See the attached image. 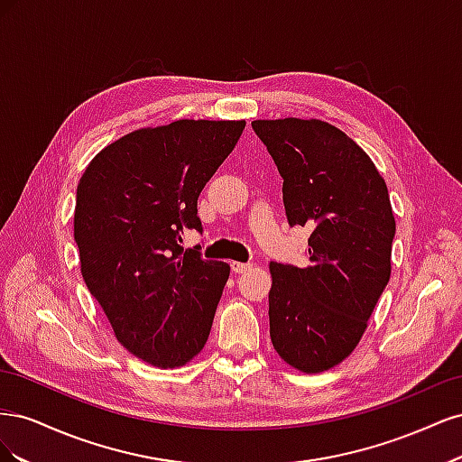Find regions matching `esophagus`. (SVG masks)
Returning a JSON list of instances; mask_svg holds the SVG:
<instances>
[{"instance_id":"esophagus-1","label":"esophagus","mask_w":462,"mask_h":462,"mask_svg":"<svg viewBox=\"0 0 462 462\" xmlns=\"http://www.w3.org/2000/svg\"><path fill=\"white\" fill-rule=\"evenodd\" d=\"M231 268H233L235 273H246V272L253 270V263H248V262H231Z\"/></svg>"}]
</instances>
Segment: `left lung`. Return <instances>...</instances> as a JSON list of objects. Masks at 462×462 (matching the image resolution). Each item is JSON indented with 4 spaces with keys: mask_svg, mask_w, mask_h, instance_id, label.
Wrapping results in <instances>:
<instances>
[{
    "mask_svg": "<svg viewBox=\"0 0 462 462\" xmlns=\"http://www.w3.org/2000/svg\"><path fill=\"white\" fill-rule=\"evenodd\" d=\"M283 177L289 226L312 229L310 265L270 263V337L289 366L326 372L351 355L391 275L395 217L368 153L319 119H258Z\"/></svg>",
    "mask_w": 462,
    "mask_h": 462,
    "instance_id": "obj_1",
    "label": "left lung"
}]
</instances>
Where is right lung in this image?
<instances>
[{
  "instance_id": "1",
  "label": "right lung",
  "mask_w": 462,
  "mask_h": 462,
  "mask_svg": "<svg viewBox=\"0 0 462 462\" xmlns=\"http://www.w3.org/2000/svg\"><path fill=\"white\" fill-rule=\"evenodd\" d=\"M245 121L179 119L106 146L77 187L80 273L117 341L156 368L185 366L212 329L229 263L180 246L199 197Z\"/></svg>"
}]
</instances>
